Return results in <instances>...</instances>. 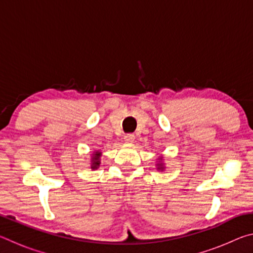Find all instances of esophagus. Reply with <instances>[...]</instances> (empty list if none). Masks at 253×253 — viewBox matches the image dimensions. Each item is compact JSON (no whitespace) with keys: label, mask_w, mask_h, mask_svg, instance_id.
I'll return each mask as SVG.
<instances>
[{"label":"esophagus","mask_w":253,"mask_h":253,"mask_svg":"<svg viewBox=\"0 0 253 253\" xmlns=\"http://www.w3.org/2000/svg\"><path fill=\"white\" fill-rule=\"evenodd\" d=\"M124 140H125V143H128V144L134 143L135 135L134 134H126L125 136H124Z\"/></svg>","instance_id":"34e87169"}]
</instances>
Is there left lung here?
<instances>
[{"label": "left lung", "instance_id": "1", "mask_svg": "<svg viewBox=\"0 0 253 253\" xmlns=\"http://www.w3.org/2000/svg\"><path fill=\"white\" fill-rule=\"evenodd\" d=\"M158 160H160V163H158V164H157V169L164 170V164H163V163H162L163 157H160V158H158Z\"/></svg>", "mask_w": 253, "mask_h": 253}]
</instances>
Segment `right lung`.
Instances as JSON below:
<instances>
[{
  "mask_svg": "<svg viewBox=\"0 0 253 253\" xmlns=\"http://www.w3.org/2000/svg\"><path fill=\"white\" fill-rule=\"evenodd\" d=\"M100 156L101 153L100 152H95L91 156V169H98V166L100 165Z\"/></svg>",
  "mask_w": 253,
  "mask_h": 253,
  "instance_id": "1",
  "label": "right lung"
}]
</instances>
